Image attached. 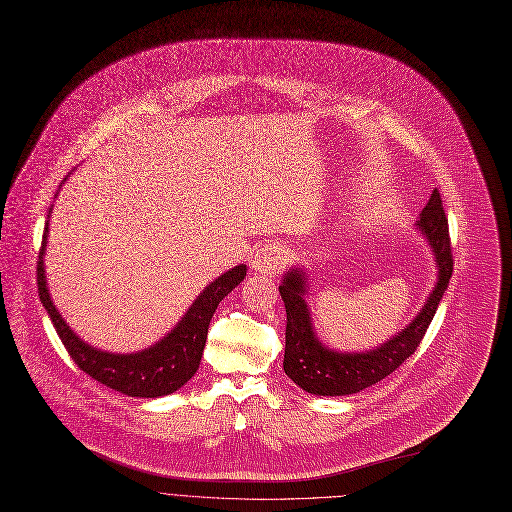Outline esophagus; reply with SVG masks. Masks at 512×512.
<instances>
[{"label":"esophagus","instance_id":"34e87169","mask_svg":"<svg viewBox=\"0 0 512 512\" xmlns=\"http://www.w3.org/2000/svg\"><path fill=\"white\" fill-rule=\"evenodd\" d=\"M287 263V247L281 243H265L253 255V269L259 273H279Z\"/></svg>","mask_w":512,"mask_h":512}]
</instances>
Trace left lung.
Masks as SVG:
<instances>
[{
	"label": "left lung",
	"mask_w": 512,
	"mask_h": 512,
	"mask_svg": "<svg viewBox=\"0 0 512 512\" xmlns=\"http://www.w3.org/2000/svg\"><path fill=\"white\" fill-rule=\"evenodd\" d=\"M416 225L434 251L438 281L420 313L398 335L390 337L386 344L366 354H339L325 348L313 331L309 307L305 301V273L295 267L285 273L283 283L279 285V293L287 311L283 370L299 388L315 396L358 394L390 376L416 352L448 287L454 267L448 219L436 189L428 205L422 209Z\"/></svg>",
	"instance_id": "obj_1"
}]
</instances>
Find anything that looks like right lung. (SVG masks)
Returning <instances> with one entry per match:
<instances>
[{"mask_svg": "<svg viewBox=\"0 0 512 512\" xmlns=\"http://www.w3.org/2000/svg\"><path fill=\"white\" fill-rule=\"evenodd\" d=\"M46 237L48 223L44 227V239L38 257V291L40 301L44 303L64 348L76 366L90 378L132 398H158L173 394L197 374L207 342L209 323L217 305L247 275V265H237L211 281L189 307L185 317L177 323V327L170 329V333L154 346L136 354H110L82 342L52 303L44 273Z\"/></svg>", "mask_w": 512, "mask_h": 512, "instance_id": "add662e5", "label": "right lung"}]
</instances>
